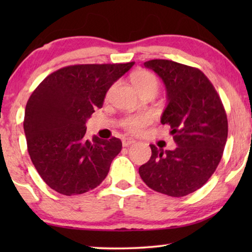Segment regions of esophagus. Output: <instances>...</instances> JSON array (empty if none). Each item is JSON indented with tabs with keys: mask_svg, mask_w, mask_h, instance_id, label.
Here are the masks:
<instances>
[{
	"mask_svg": "<svg viewBox=\"0 0 252 252\" xmlns=\"http://www.w3.org/2000/svg\"><path fill=\"white\" fill-rule=\"evenodd\" d=\"M135 143V140L134 139H130V137H125V139L123 140V146L124 147H128L130 144Z\"/></svg>",
	"mask_w": 252,
	"mask_h": 252,
	"instance_id": "esophagus-1",
	"label": "esophagus"
}]
</instances>
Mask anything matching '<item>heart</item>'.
Masks as SVG:
<instances>
[{
    "label": "heart",
    "instance_id": "1",
    "mask_svg": "<svg viewBox=\"0 0 252 252\" xmlns=\"http://www.w3.org/2000/svg\"><path fill=\"white\" fill-rule=\"evenodd\" d=\"M132 82L139 94L147 91H155L158 89V80L155 74L148 71H139L132 75ZM150 123V118L146 115L127 117L124 119L123 126L130 133H139Z\"/></svg>",
    "mask_w": 252,
    "mask_h": 252
}]
</instances>
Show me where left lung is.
Returning <instances> with one entry per match:
<instances>
[{"label":"left lung","mask_w":252,"mask_h":252,"mask_svg":"<svg viewBox=\"0 0 252 252\" xmlns=\"http://www.w3.org/2000/svg\"><path fill=\"white\" fill-rule=\"evenodd\" d=\"M166 87L167 105L160 123L171 127L177 148L150 144L151 157L139 168L155 191L182 197L206 184L222 157L228 134L225 108L211 81L201 70L168 60L143 64Z\"/></svg>","instance_id":"1"}]
</instances>
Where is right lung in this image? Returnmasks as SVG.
<instances>
[{
    "label": "right lung",
    "instance_id": "1",
    "mask_svg": "<svg viewBox=\"0 0 252 252\" xmlns=\"http://www.w3.org/2000/svg\"><path fill=\"white\" fill-rule=\"evenodd\" d=\"M133 65H70L48 75L32 93L24 118L27 150L37 173L55 191L84 194L108 175L122 141L87 140L86 122Z\"/></svg>",
    "mask_w": 252,
    "mask_h": 252
}]
</instances>
